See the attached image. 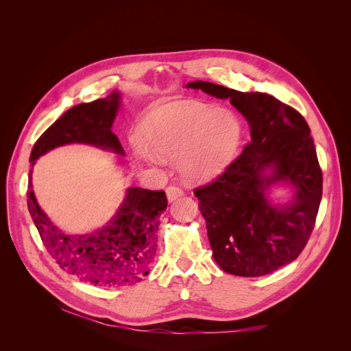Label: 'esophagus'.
Listing matches in <instances>:
<instances>
[{
    "instance_id": "34e87169",
    "label": "esophagus",
    "mask_w": 351,
    "mask_h": 351,
    "mask_svg": "<svg viewBox=\"0 0 351 351\" xmlns=\"http://www.w3.org/2000/svg\"><path fill=\"white\" fill-rule=\"evenodd\" d=\"M167 197H168V200L169 202H173V200H176L177 197H180V196H183V189L182 187H178V186H176V184H169L168 187H167Z\"/></svg>"
}]
</instances>
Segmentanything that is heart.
Here are the masks:
<instances>
[{
    "label": "heart",
    "instance_id": "obj_1",
    "mask_svg": "<svg viewBox=\"0 0 351 351\" xmlns=\"http://www.w3.org/2000/svg\"><path fill=\"white\" fill-rule=\"evenodd\" d=\"M234 114L195 102H171L154 108L141 125L145 146L165 161L178 158L183 176L204 182L224 171L241 141Z\"/></svg>",
    "mask_w": 351,
    "mask_h": 351
}]
</instances>
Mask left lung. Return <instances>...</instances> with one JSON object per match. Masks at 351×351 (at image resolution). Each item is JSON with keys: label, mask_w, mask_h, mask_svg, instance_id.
Wrapping results in <instances>:
<instances>
[{"label": "left lung", "mask_w": 351, "mask_h": 351, "mask_svg": "<svg viewBox=\"0 0 351 351\" xmlns=\"http://www.w3.org/2000/svg\"><path fill=\"white\" fill-rule=\"evenodd\" d=\"M215 98H228L250 124V142L214 182L195 189L214 259L239 277H262L293 262L309 240L322 197V169L303 115L262 92H239L192 82ZM271 166L269 176L263 174ZM277 181L296 189L290 206L264 197Z\"/></svg>", "instance_id": "8db88e82"}]
</instances>
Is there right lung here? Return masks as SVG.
Instances as JSON below:
<instances>
[{
  "instance_id": "add662e5",
  "label": "right lung",
  "mask_w": 351,
  "mask_h": 351,
  "mask_svg": "<svg viewBox=\"0 0 351 351\" xmlns=\"http://www.w3.org/2000/svg\"><path fill=\"white\" fill-rule=\"evenodd\" d=\"M119 104L120 95L114 92L105 99L79 104L66 111L35 142L30 154L32 167L52 147L73 142L123 154L119 137L111 130ZM167 205L162 190L132 187L107 227L92 234L67 236L39 208L29 174L27 208L42 243L62 269L93 285H132L147 275L156 252L159 217Z\"/></svg>"
}]
</instances>
